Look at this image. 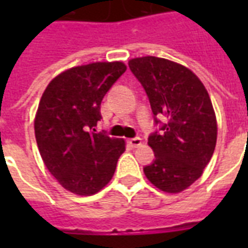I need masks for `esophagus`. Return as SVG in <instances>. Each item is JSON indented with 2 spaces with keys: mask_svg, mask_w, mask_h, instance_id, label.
Listing matches in <instances>:
<instances>
[{
  "mask_svg": "<svg viewBox=\"0 0 248 248\" xmlns=\"http://www.w3.org/2000/svg\"><path fill=\"white\" fill-rule=\"evenodd\" d=\"M129 145L131 146V147H140V145H142V140L140 138H131V140H129Z\"/></svg>",
  "mask_w": 248,
  "mask_h": 248,
  "instance_id": "1",
  "label": "esophagus"
}]
</instances>
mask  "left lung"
<instances>
[{"label": "left lung", "instance_id": "1", "mask_svg": "<svg viewBox=\"0 0 248 248\" xmlns=\"http://www.w3.org/2000/svg\"><path fill=\"white\" fill-rule=\"evenodd\" d=\"M129 67L153 114L167 118L161 134L149 137L155 159L143 169L146 178L162 191H183L201 178L215 150L218 126L210 95L190 69L166 58H133Z\"/></svg>", "mask_w": 248, "mask_h": 248}]
</instances>
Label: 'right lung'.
Masks as SVG:
<instances>
[{
    "label": "right lung",
    "mask_w": 248,
    "mask_h": 248,
    "mask_svg": "<svg viewBox=\"0 0 248 248\" xmlns=\"http://www.w3.org/2000/svg\"><path fill=\"white\" fill-rule=\"evenodd\" d=\"M124 71L121 61L76 66L54 77L41 97L34 118L37 146L46 169L73 194L101 191L124 151V140L94 133L103 97Z\"/></svg>",
    "instance_id": "add662e5"
}]
</instances>
